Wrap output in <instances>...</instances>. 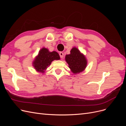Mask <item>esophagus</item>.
I'll return each instance as SVG.
<instances>
[{"instance_id": "esophagus-1", "label": "esophagus", "mask_w": 126, "mask_h": 126, "mask_svg": "<svg viewBox=\"0 0 126 126\" xmlns=\"http://www.w3.org/2000/svg\"><path fill=\"white\" fill-rule=\"evenodd\" d=\"M59 56H60L61 58H63V53L62 52H60L59 53Z\"/></svg>"}]
</instances>
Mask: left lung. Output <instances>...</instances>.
<instances>
[{
  "mask_svg": "<svg viewBox=\"0 0 126 126\" xmlns=\"http://www.w3.org/2000/svg\"><path fill=\"white\" fill-rule=\"evenodd\" d=\"M65 60L71 71L75 74L83 71L87 64L85 56L76 47L71 49L70 54L66 56Z\"/></svg>",
  "mask_w": 126,
  "mask_h": 126,
  "instance_id": "obj_1",
  "label": "left lung"
}]
</instances>
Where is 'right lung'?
Masks as SVG:
<instances>
[{"label": "right lung", "mask_w": 126, "mask_h": 126, "mask_svg": "<svg viewBox=\"0 0 126 126\" xmlns=\"http://www.w3.org/2000/svg\"><path fill=\"white\" fill-rule=\"evenodd\" d=\"M60 58L58 52L55 51L50 52L48 49L43 48L36 57L32 64L36 71L44 73L47 67L50 65L52 61L59 60Z\"/></svg>", "instance_id": "1"}]
</instances>
